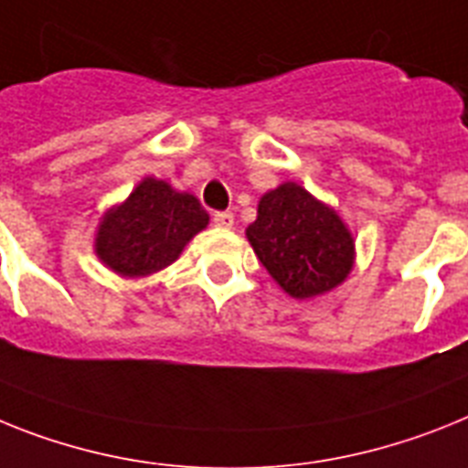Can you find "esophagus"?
Wrapping results in <instances>:
<instances>
[{
  "label": "esophagus",
  "mask_w": 468,
  "mask_h": 468,
  "mask_svg": "<svg viewBox=\"0 0 468 468\" xmlns=\"http://www.w3.org/2000/svg\"><path fill=\"white\" fill-rule=\"evenodd\" d=\"M235 216L230 211H216L214 214V226L218 228H233Z\"/></svg>",
  "instance_id": "34e87169"
}]
</instances>
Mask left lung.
Returning a JSON list of instances; mask_svg holds the SVG:
<instances>
[{"label": "left lung", "instance_id": "1", "mask_svg": "<svg viewBox=\"0 0 468 468\" xmlns=\"http://www.w3.org/2000/svg\"><path fill=\"white\" fill-rule=\"evenodd\" d=\"M245 235L269 276L294 300L331 292L355 269V235L343 216L292 180L261 195Z\"/></svg>", "mask_w": 468, "mask_h": 468}]
</instances>
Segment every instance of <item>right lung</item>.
<instances>
[{"label": "right lung", "mask_w": 468, "mask_h": 468, "mask_svg": "<svg viewBox=\"0 0 468 468\" xmlns=\"http://www.w3.org/2000/svg\"><path fill=\"white\" fill-rule=\"evenodd\" d=\"M207 226L209 214L195 195L144 176L123 202L101 214L94 254L121 278L152 276L174 264Z\"/></svg>", "instance_id": "add662e5"}]
</instances>
